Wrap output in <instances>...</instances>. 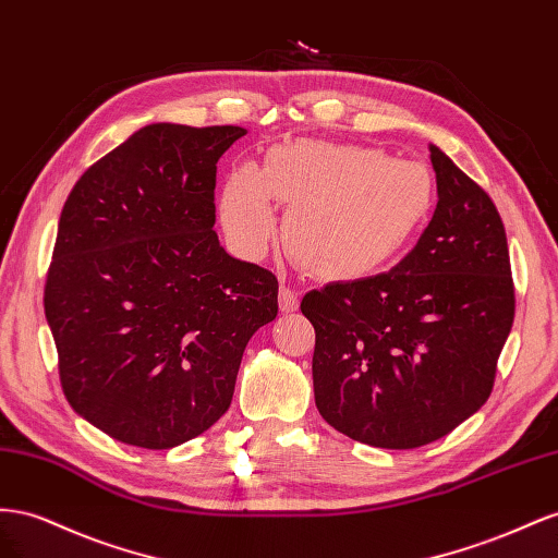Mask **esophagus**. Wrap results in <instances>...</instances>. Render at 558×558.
I'll list each match as a JSON object with an SVG mask.
<instances>
[{
    "mask_svg": "<svg viewBox=\"0 0 558 558\" xmlns=\"http://www.w3.org/2000/svg\"><path fill=\"white\" fill-rule=\"evenodd\" d=\"M299 308V294L294 288H290L288 282H280V311L282 313H292Z\"/></svg>",
    "mask_w": 558,
    "mask_h": 558,
    "instance_id": "1",
    "label": "esophagus"
}]
</instances>
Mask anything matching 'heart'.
Returning <instances> with one entry per match:
<instances>
[{"mask_svg": "<svg viewBox=\"0 0 558 558\" xmlns=\"http://www.w3.org/2000/svg\"><path fill=\"white\" fill-rule=\"evenodd\" d=\"M270 198L292 205L282 221L290 257L315 276L357 278L384 266L421 227L435 182L416 161L378 149L294 142L264 166L233 170L221 191V225L235 247L259 252L276 231Z\"/></svg>", "mask_w": 558, "mask_h": 558, "instance_id": "b5f03b06", "label": "heart"}]
</instances>
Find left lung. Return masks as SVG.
Here are the masks:
<instances>
[{"mask_svg":"<svg viewBox=\"0 0 558 558\" xmlns=\"http://www.w3.org/2000/svg\"><path fill=\"white\" fill-rule=\"evenodd\" d=\"M429 158L439 201L416 247L386 274L301 299L317 411L378 449L423 447L480 411L514 323L496 205L441 149Z\"/></svg>","mask_w":558,"mask_h":558,"instance_id":"8db88e82","label":"left lung"}]
</instances>
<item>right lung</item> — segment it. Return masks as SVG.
<instances>
[{
	"mask_svg": "<svg viewBox=\"0 0 558 558\" xmlns=\"http://www.w3.org/2000/svg\"><path fill=\"white\" fill-rule=\"evenodd\" d=\"M245 133L145 125L62 208L44 288L60 386L131 447L172 449L225 416L247 341L278 315V278L213 231L217 161Z\"/></svg>",
	"mask_w": 558,
	"mask_h": 558,
	"instance_id": "add662e5",
	"label": "right lung"
}]
</instances>
